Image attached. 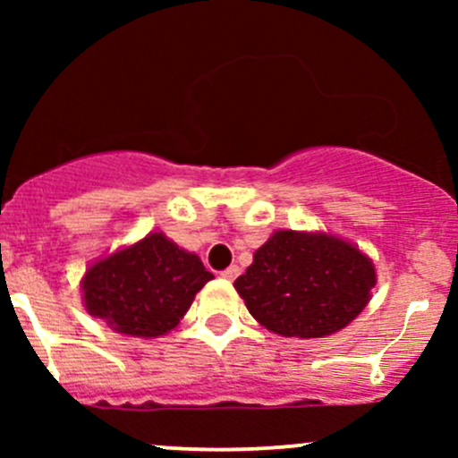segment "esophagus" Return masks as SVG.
I'll use <instances>...</instances> for the list:
<instances>
[{
  "label": "esophagus",
  "mask_w": 458,
  "mask_h": 458,
  "mask_svg": "<svg viewBox=\"0 0 458 458\" xmlns=\"http://www.w3.org/2000/svg\"><path fill=\"white\" fill-rule=\"evenodd\" d=\"M237 275H239V267L237 266H230V267H225L224 272H221V276H224V279H237Z\"/></svg>",
  "instance_id": "esophagus-1"
}]
</instances>
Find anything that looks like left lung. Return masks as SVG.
I'll list each match as a JSON object with an SVG mask.
<instances>
[{
	"label": "left lung",
	"instance_id": "obj_1",
	"mask_svg": "<svg viewBox=\"0 0 458 458\" xmlns=\"http://www.w3.org/2000/svg\"><path fill=\"white\" fill-rule=\"evenodd\" d=\"M374 284L372 259L350 242L326 233L276 230L234 288L270 332L318 339L361 315Z\"/></svg>",
	"mask_w": 458,
	"mask_h": 458
}]
</instances>
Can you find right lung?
Here are the masks:
<instances>
[{"instance_id":"add662e5","label":"right lung","mask_w":458,"mask_h":458,"mask_svg":"<svg viewBox=\"0 0 458 458\" xmlns=\"http://www.w3.org/2000/svg\"><path fill=\"white\" fill-rule=\"evenodd\" d=\"M212 272L201 259L150 233L141 242L99 259L81 279L84 306L128 336H161L177 327Z\"/></svg>"}]
</instances>
